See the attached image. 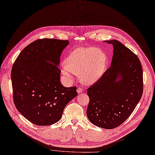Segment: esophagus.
<instances>
[{
  "instance_id": "obj_1",
  "label": "esophagus",
  "mask_w": 155,
  "mask_h": 155,
  "mask_svg": "<svg viewBox=\"0 0 155 155\" xmlns=\"http://www.w3.org/2000/svg\"><path fill=\"white\" fill-rule=\"evenodd\" d=\"M82 91H83V89L82 87H78L77 89V93H82Z\"/></svg>"
}]
</instances>
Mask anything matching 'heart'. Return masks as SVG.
I'll use <instances>...</instances> for the list:
<instances>
[{
  "label": "heart",
  "instance_id": "b5f03b06",
  "mask_svg": "<svg viewBox=\"0 0 155 155\" xmlns=\"http://www.w3.org/2000/svg\"><path fill=\"white\" fill-rule=\"evenodd\" d=\"M107 59L105 52L95 47L78 48L68 56L62 72L69 80L73 74H81L83 82L92 83L104 73Z\"/></svg>",
  "mask_w": 155,
  "mask_h": 155
}]
</instances>
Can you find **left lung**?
Masks as SVG:
<instances>
[{
    "instance_id": "1",
    "label": "left lung",
    "mask_w": 155,
    "mask_h": 155,
    "mask_svg": "<svg viewBox=\"0 0 155 155\" xmlns=\"http://www.w3.org/2000/svg\"><path fill=\"white\" fill-rule=\"evenodd\" d=\"M114 47L111 66L87 90V116L98 127L115 128L131 114L143 93V71L139 59L117 40L107 41ZM118 78L120 79L117 81Z\"/></svg>"
}]
</instances>
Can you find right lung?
Returning <instances> with one entry per match:
<instances>
[{
  "mask_svg": "<svg viewBox=\"0 0 155 155\" xmlns=\"http://www.w3.org/2000/svg\"><path fill=\"white\" fill-rule=\"evenodd\" d=\"M68 44V40L37 39L21 51L13 65L14 104L34 124L59 121L66 105L78 94L76 86L65 87L60 82L61 71L57 65Z\"/></svg>",
  "mask_w": 155,
  "mask_h": 155,
  "instance_id": "1",
  "label": "right lung"
}]
</instances>
